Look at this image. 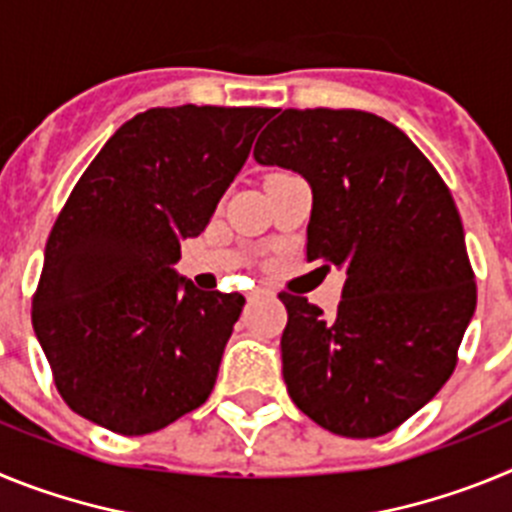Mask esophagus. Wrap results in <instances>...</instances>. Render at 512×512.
<instances>
[{
	"mask_svg": "<svg viewBox=\"0 0 512 512\" xmlns=\"http://www.w3.org/2000/svg\"><path fill=\"white\" fill-rule=\"evenodd\" d=\"M274 295V292H271L269 287H253L251 292H248V302H253V300H259V297H271Z\"/></svg>",
	"mask_w": 512,
	"mask_h": 512,
	"instance_id": "34e87169",
	"label": "esophagus"
}]
</instances>
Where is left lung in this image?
Here are the masks:
<instances>
[{"mask_svg": "<svg viewBox=\"0 0 512 512\" xmlns=\"http://www.w3.org/2000/svg\"><path fill=\"white\" fill-rule=\"evenodd\" d=\"M253 158L305 176L307 261L346 274L333 320L279 295L289 397L338 436L395 431L451 377L477 307L449 187L408 135L361 110H284Z\"/></svg>", "mask_w": 512, "mask_h": 512, "instance_id": "obj_1", "label": "left lung"}]
</instances>
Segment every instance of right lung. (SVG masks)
Instances as JSON below:
<instances>
[{"label":"right lung","mask_w":512,"mask_h":512,"mask_svg":"<svg viewBox=\"0 0 512 512\" xmlns=\"http://www.w3.org/2000/svg\"><path fill=\"white\" fill-rule=\"evenodd\" d=\"M269 107H153L104 143L56 217L33 328L74 413L122 436L166 428L215 387L241 295L174 264L243 169Z\"/></svg>","instance_id":"add662e5"}]
</instances>
